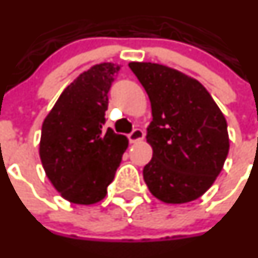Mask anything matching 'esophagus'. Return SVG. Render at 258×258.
<instances>
[{
    "label": "esophagus",
    "mask_w": 258,
    "mask_h": 258,
    "mask_svg": "<svg viewBox=\"0 0 258 258\" xmlns=\"http://www.w3.org/2000/svg\"><path fill=\"white\" fill-rule=\"evenodd\" d=\"M144 139V132L142 129H134L129 134V140L130 143H138L142 142Z\"/></svg>",
    "instance_id": "34e87169"
}]
</instances>
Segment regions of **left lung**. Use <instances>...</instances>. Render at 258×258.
<instances>
[{
	"label": "left lung",
	"mask_w": 258,
	"mask_h": 258,
	"mask_svg": "<svg viewBox=\"0 0 258 258\" xmlns=\"http://www.w3.org/2000/svg\"><path fill=\"white\" fill-rule=\"evenodd\" d=\"M149 96L153 120L147 142L153 158L143 169L150 193L182 205L205 195L229 150L227 121L198 80L154 62H129Z\"/></svg>",
	"instance_id": "8db88e82"
}]
</instances>
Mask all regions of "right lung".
I'll use <instances>...</instances> for the list:
<instances>
[{
    "label": "right lung",
    "mask_w": 258,
    "mask_h": 258,
    "mask_svg": "<svg viewBox=\"0 0 258 258\" xmlns=\"http://www.w3.org/2000/svg\"><path fill=\"white\" fill-rule=\"evenodd\" d=\"M120 66L101 62L78 76L45 118L40 158L51 184L75 205H94L106 196L128 138L104 129L108 93Z\"/></svg>",
    "instance_id": "obj_1"
}]
</instances>
